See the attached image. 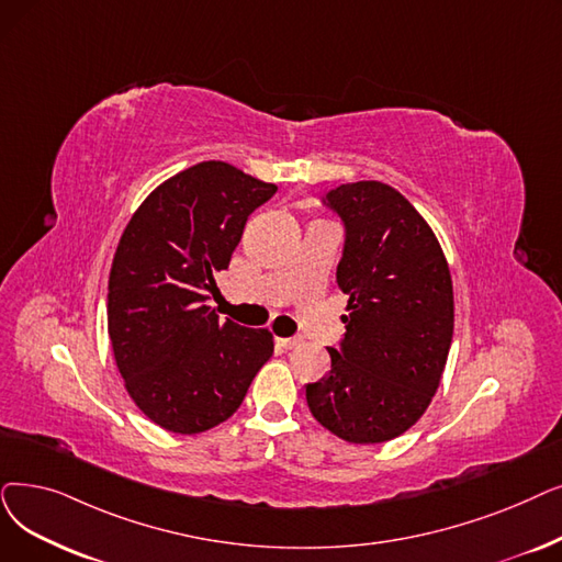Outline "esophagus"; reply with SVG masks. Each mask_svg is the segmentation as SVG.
<instances>
[{
	"mask_svg": "<svg viewBox=\"0 0 562 562\" xmlns=\"http://www.w3.org/2000/svg\"><path fill=\"white\" fill-rule=\"evenodd\" d=\"M301 337H278V345L282 347V349H296V347H301Z\"/></svg>",
	"mask_w": 562,
	"mask_h": 562,
	"instance_id": "1",
	"label": "esophagus"
}]
</instances>
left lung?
<instances>
[{"label": "left lung", "mask_w": 562, "mask_h": 562, "mask_svg": "<svg viewBox=\"0 0 562 562\" xmlns=\"http://www.w3.org/2000/svg\"><path fill=\"white\" fill-rule=\"evenodd\" d=\"M328 204L347 227L337 286L349 296L330 372L307 383L316 423L341 441H393L427 411L448 362L454 296L441 243L400 190L345 183Z\"/></svg>", "instance_id": "8db88e82"}]
</instances>
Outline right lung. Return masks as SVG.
Listing matches in <instances>:
<instances>
[{
    "instance_id": "add662e5",
    "label": "right lung",
    "mask_w": 562,
    "mask_h": 562,
    "mask_svg": "<svg viewBox=\"0 0 562 562\" xmlns=\"http://www.w3.org/2000/svg\"><path fill=\"white\" fill-rule=\"evenodd\" d=\"M223 160L162 181L119 238L108 282V333L131 400L172 434H200L234 416L273 333L221 322L209 296L248 215L276 194Z\"/></svg>"
}]
</instances>
